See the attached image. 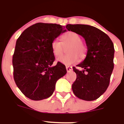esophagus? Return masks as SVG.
Returning <instances> with one entry per match:
<instances>
[{"mask_svg": "<svg viewBox=\"0 0 124 124\" xmlns=\"http://www.w3.org/2000/svg\"><path fill=\"white\" fill-rule=\"evenodd\" d=\"M66 70L67 72H71L72 70V67L71 66H66Z\"/></svg>", "mask_w": 124, "mask_h": 124, "instance_id": "esophagus-1", "label": "esophagus"}]
</instances>
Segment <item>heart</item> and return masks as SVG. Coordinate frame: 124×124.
<instances>
[{
	"label": "heart",
	"mask_w": 124,
	"mask_h": 124,
	"mask_svg": "<svg viewBox=\"0 0 124 124\" xmlns=\"http://www.w3.org/2000/svg\"><path fill=\"white\" fill-rule=\"evenodd\" d=\"M62 43L58 40H54L51 43V51L55 57L61 56L63 52V46L69 45L67 49V54L58 59L60 63L65 65H70L83 59L87 54V47L82 42L81 36L73 31L65 33L61 38Z\"/></svg>",
	"instance_id": "obj_1"
}]
</instances>
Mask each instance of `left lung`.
<instances>
[{
    "label": "left lung",
    "instance_id": "8db88e82",
    "mask_svg": "<svg viewBox=\"0 0 124 124\" xmlns=\"http://www.w3.org/2000/svg\"><path fill=\"white\" fill-rule=\"evenodd\" d=\"M66 27L85 39L88 49L84 61L77 65L83 70L73 67L77 78L72 84V91L81 100H96L109 86L114 69L113 43L105 33L94 26L69 24Z\"/></svg>",
    "mask_w": 124,
    "mask_h": 124
}]
</instances>
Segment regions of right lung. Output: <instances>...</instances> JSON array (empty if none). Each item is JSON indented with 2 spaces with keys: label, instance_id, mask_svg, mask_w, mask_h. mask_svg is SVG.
Masks as SVG:
<instances>
[{
  "label": "right lung",
  "instance_id": "1",
  "mask_svg": "<svg viewBox=\"0 0 124 124\" xmlns=\"http://www.w3.org/2000/svg\"><path fill=\"white\" fill-rule=\"evenodd\" d=\"M65 31L60 24L38 23L26 28L16 40L13 78L27 98L39 101L50 97L57 81L67 73L65 66L59 62L52 66L55 57L51 46L52 41Z\"/></svg>",
  "mask_w": 124,
  "mask_h": 124
}]
</instances>
